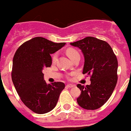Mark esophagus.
Wrapping results in <instances>:
<instances>
[{
    "label": "esophagus",
    "instance_id": "34e87169",
    "mask_svg": "<svg viewBox=\"0 0 131 131\" xmlns=\"http://www.w3.org/2000/svg\"><path fill=\"white\" fill-rule=\"evenodd\" d=\"M73 86H75V85H74V84H68L66 85V87H68V88H72V87H73Z\"/></svg>",
    "mask_w": 131,
    "mask_h": 131
}]
</instances>
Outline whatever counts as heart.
I'll list each match as a JSON object with an SVG mask.
<instances>
[{
    "label": "heart",
    "instance_id": "1",
    "mask_svg": "<svg viewBox=\"0 0 131 131\" xmlns=\"http://www.w3.org/2000/svg\"><path fill=\"white\" fill-rule=\"evenodd\" d=\"M67 54H68V56H69L70 58L72 60L74 57H75L77 55H79V52L76 50L75 49H73V48H69L67 50ZM56 60V54H54L52 57V61L53 62H55Z\"/></svg>",
    "mask_w": 131,
    "mask_h": 131
}]
</instances>
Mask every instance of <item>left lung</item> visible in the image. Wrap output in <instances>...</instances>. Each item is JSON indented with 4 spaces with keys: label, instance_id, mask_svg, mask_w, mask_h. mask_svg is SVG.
<instances>
[{
    "label": "left lung",
    "instance_id": "obj_1",
    "mask_svg": "<svg viewBox=\"0 0 131 131\" xmlns=\"http://www.w3.org/2000/svg\"><path fill=\"white\" fill-rule=\"evenodd\" d=\"M70 44L83 52L84 57L83 73H87L91 77L90 85L77 84L81 91L77 98V103L86 110L100 108L110 98L117 82L116 56L107 42L93 37Z\"/></svg>",
    "mask_w": 131,
    "mask_h": 131
}]
</instances>
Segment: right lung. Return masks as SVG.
Segmentation results:
<instances>
[{"label": "right lung", "mask_w": 131, "mask_h": 131, "mask_svg": "<svg viewBox=\"0 0 131 131\" xmlns=\"http://www.w3.org/2000/svg\"><path fill=\"white\" fill-rule=\"evenodd\" d=\"M66 42H56L40 37L29 40L17 49L13 58L12 79L21 100L31 111L44 114L56 106L65 84H47L42 71L52 65L50 54Z\"/></svg>", "instance_id": "obj_1"}]
</instances>
